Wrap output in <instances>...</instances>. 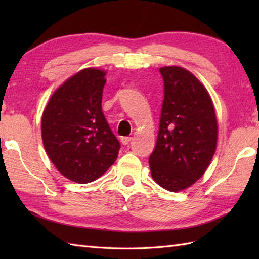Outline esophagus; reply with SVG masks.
Returning <instances> with one entry per match:
<instances>
[{
  "label": "esophagus",
  "mask_w": 259,
  "mask_h": 259,
  "mask_svg": "<svg viewBox=\"0 0 259 259\" xmlns=\"http://www.w3.org/2000/svg\"><path fill=\"white\" fill-rule=\"evenodd\" d=\"M121 142H122L123 145H128L129 142L133 140V137H121Z\"/></svg>",
  "instance_id": "34e87169"
}]
</instances>
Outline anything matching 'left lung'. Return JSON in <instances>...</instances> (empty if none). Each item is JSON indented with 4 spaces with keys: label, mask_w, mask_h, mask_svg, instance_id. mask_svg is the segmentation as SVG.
<instances>
[{
    "label": "left lung",
    "mask_w": 259,
    "mask_h": 259,
    "mask_svg": "<svg viewBox=\"0 0 259 259\" xmlns=\"http://www.w3.org/2000/svg\"><path fill=\"white\" fill-rule=\"evenodd\" d=\"M163 102L155 150L149 157L151 176L169 191L195 184L216 151L218 125L208 91L189 71L160 68Z\"/></svg>",
    "instance_id": "8db88e82"
}]
</instances>
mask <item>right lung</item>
<instances>
[{"mask_svg":"<svg viewBox=\"0 0 259 259\" xmlns=\"http://www.w3.org/2000/svg\"><path fill=\"white\" fill-rule=\"evenodd\" d=\"M104 75L102 70H81L53 93L42 114L48 156L74 183L98 179L112 166L121 147L101 109Z\"/></svg>","mask_w":259,"mask_h":259,"instance_id":"add662e5","label":"right lung"}]
</instances>
